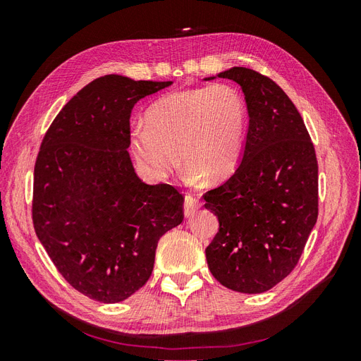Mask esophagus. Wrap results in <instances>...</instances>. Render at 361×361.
I'll use <instances>...</instances> for the list:
<instances>
[{
    "instance_id": "1",
    "label": "esophagus",
    "mask_w": 361,
    "mask_h": 361,
    "mask_svg": "<svg viewBox=\"0 0 361 361\" xmlns=\"http://www.w3.org/2000/svg\"><path fill=\"white\" fill-rule=\"evenodd\" d=\"M200 207V202L195 199V197H192V195H187V197H185V202H183V214H185V216H192L194 214H195V211H197Z\"/></svg>"
}]
</instances>
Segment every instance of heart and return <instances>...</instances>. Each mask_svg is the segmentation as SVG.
<instances>
[{
  "label": "heart",
  "mask_w": 361,
  "mask_h": 361,
  "mask_svg": "<svg viewBox=\"0 0 361 361\" xmlns=\"http://www.w3.org/2000/svg\"><path fill=\"white\" fill-rule=\"evenodd\" d=\"M247 122L244 96L231 84L173 92L149 106L146 123L130 128V152L152 180L169 176L178 152L190 179L218 183L243 158Z\"/></svg>",
  "instance_id": "1"
}]
</instances>
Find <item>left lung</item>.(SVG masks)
<instances>
[{
  "mask_svg": "<svg viewBox=\"0 0 361 361\" xmlns=\"http://www.w3.org/2000/svg\"><path fill=\"white\" fill-rule=\"evenodd\" d=\"M241 85L248 110L243 158L204 207L220 223L206 247L223 286L260 293L298 264L318 218V161L307 129L288 94L267 76L232 68L216 76Z\"/></svg>",
  "mask_w": 361,
  "mask_h": 361,
  "instance_id": "1",
  "label": "left lung"
}]
</instances>
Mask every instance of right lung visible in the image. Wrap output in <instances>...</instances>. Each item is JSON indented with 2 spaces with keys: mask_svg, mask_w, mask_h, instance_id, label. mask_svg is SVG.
<instances>
[{
  "mask_svg": "<svg viewBox=\"0 0 361 361\" xmlns=\"http://www.w3.org/2000/svg\"><path fill=\"white\" fill-rule=\"evenodd\" d=\"M171 81L105 75L85 85L54 120L35 167L32 223L71 286L120 302L146 285L159 238L183 220V197L147 185L129 157L134 105Z\"/></svg>",
  "mask_w": 361,
  "mask_h": 361,
  "instance_id": "add662e5",
  "label": "right lung"
}]
</instances>
